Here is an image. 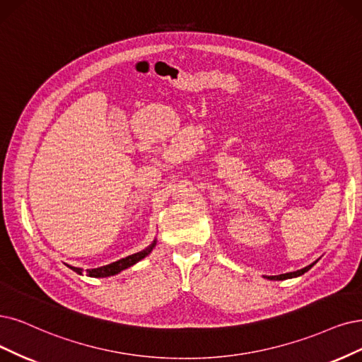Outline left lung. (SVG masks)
<instances>
[{"label": "left lung", "instance_id": "1", "mask_svg": "<svg viewBox=\"0 0 362 362\" xmlns=\"http://www.w3.org/2000/svg\"><path fill=\"white\" fill-rule=\"evenodd\" d=\"M315 265V262L313 264H310V265H307V267H304V269H301V270H297V272H292V273H286V274H279V276H272V277H269V279H274V280H285V279H292V277H297V276H301V274H304L305 272H309L312 267Z\"/></svg>", "mask_w": 362, "mask_h": 362}]
</instances>
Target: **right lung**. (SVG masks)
<instances>
[{
	"label": "right lung",
	"mask_w": 362,
	"mask_h": 362,
	"mask_svg": "<svg viewBox=\"0 0 362 362\" xmlns=\"http://www.w3.org/2000/svg\"><path fill=\"white\" fill-rule=\"evenodd\" d=\"M155 245H156V242H153L151 246H147L144 250L134 253V255H129V257H127V258H122V259H119V261H116V262H112V264H109V265L98 267V269L86 270V273H88V276H90V277H109V276H115V274L120 273L122 270L128 269V267H131V265H134L136 262H139V261L143 259L144 257L149 255L151 250L153 249ZM71 270L76 272V273H78V274H82V269H77V267H71Z\"/></svg>",
	"instance_id": "right-lung-1"
}]
</instances>
